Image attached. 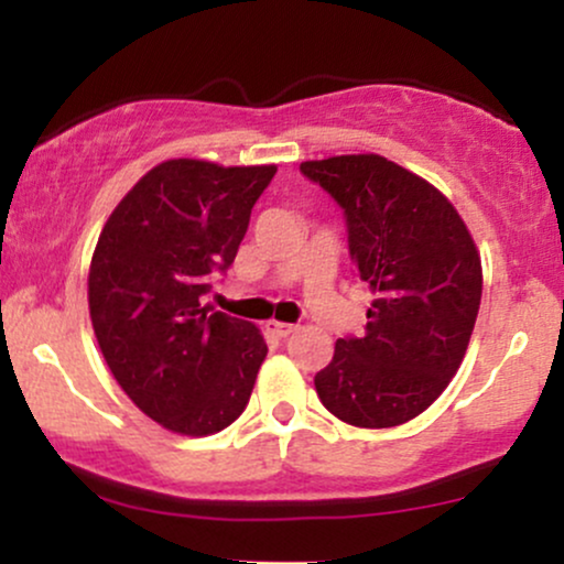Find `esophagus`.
Here are the masks:
<instances>
[{"label":"esophagus","instance_id":"34e87169","mask_svg":"<svg viewBox=\"0 0 564 564\" xmlns=\"http://www.w3.org/2000/svg\"><path fill=\"white\" fill-rule=\"evenodd\" d=\"M264 332L278 336V339H286L289 334H294V326H291V323H281V321H268L264 323Z\"/></svg>","mask_w":564,"mask_h":564}]
</instances>
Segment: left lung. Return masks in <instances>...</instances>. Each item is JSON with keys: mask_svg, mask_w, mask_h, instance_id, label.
<instances>
[{"mask_svg": "<svg viewBox=\"0 0 564 564\" xmlns=\"http://www.w3.org/2000/svg\"><path fill=\"white\" fill-rule=\"evenodd\" d=\"M339 200L349 260L371 289L360 339H336L315 373L321 403L341 422L384 430L416 419L467 355L482 296V262L456 206L379 153L302 161Z\"/></svg>", "mask_w": 564, "mask_h": 564, "instance_id": "obj_1", "label": "left lung"}]
</instances>
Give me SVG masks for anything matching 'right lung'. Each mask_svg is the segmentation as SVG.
<instances>
[{
  "label": "right lung",
  "instance_id": "obj_1",
  "mask_svg": "<svg viewBox=\"0 0 564 564\" xmlns=\"http://www.w3.org/2000/svg\"><path fill=\"white\" fill-rule=\"evenodd\" d=\"M278 166L170 159L116 204L89 262V318L113 379L148 419L187 437L243 413L268 355L254 323L200 296L228 270Z\"/></svg>",
  "mask_w": 564,
  "mask_h": 564
}]
</instances>
